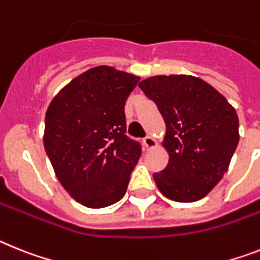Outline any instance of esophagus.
<instances>
[{"label": "esophagus", "instance_id": "1", "mask_svg": "<svg viewBox=\"0 0 260 260\" xmlns=\"http://www.w3.org/2000/svg\"><path fill=\"white\" fill-rule=\"evenodd\" d=\"M143 143H144V145H145V148H147V149H152V148H154L157 145V141L154 140L152 136L144 137Z\"/></svg>", "mask_w": 260, "mask_h": 260}]
</instances>
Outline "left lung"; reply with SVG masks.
<instances>
[{
    "mask_svg": "<svg viewBox=\"0 0 260 260\" xmlns=\"http://www.w3.org/2000/svg\"><path fill=\"white\" fill-rule=\"evenodd\" d=\"M162 115L169 153L153 173L158 190L177 202L204 198L228 172L239 141L234 107L205 80L191 75H157L139 83Z\"/></svg>",
    "mask_w": 260,
    "mask_h": 260,
    "instance_id": "1",
    "label": "left lung"
}]
</instances>
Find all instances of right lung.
Wrapping results in <instances>:
<instances>
[{"label": "right lung", "instance_id": "1", "mask_svg": "<svg viewBox=\"0 0 260 260\" xmlns=\"http://www.w3.org/2000/svg\"><path fill=\"white\" fill-rule=\"evenodd\" d=\"M139 80L113 67H93L47 108L46 153L62 186L83 206L107 208L125 194L141 145L125 135L124 106Z\"/></svg>", "mask_w": 260, "mask_h": 260}]
</instances>
